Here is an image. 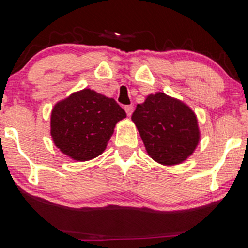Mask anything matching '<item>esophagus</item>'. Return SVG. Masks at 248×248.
Listing matches in <instances>:
<instances>
[{
  "label": "esophagus",
  "instance_id": "esophagus-1",
  "mask_svg": "<svg viewBox=\"0 0 248 248\" xmlns=\"http://www.w3.org/2000/svg\"><path fill=\"white\" fill-rule=\"evenodd\" d=\"M124 110H126V113H127V115L129 116H132V114H133V110H134V107L133 106H126L124 107Z\"/></svg>",
  "mask_w": 248,
  "mask_h": 248
}]
</instances>
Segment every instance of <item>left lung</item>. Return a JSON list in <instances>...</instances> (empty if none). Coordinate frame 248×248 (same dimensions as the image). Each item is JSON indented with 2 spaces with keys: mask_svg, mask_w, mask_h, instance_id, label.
<instances>
[{
  "mask_svg": "<svg viewBox=\"0 0 248 248\" xmlns=\"http://www.w3.org/2000/svg\"><path fill=\"white\" fill-rule=\"evenodd\" d=\"M148 155L163 166H176L191 156L201 139L195 112L178 99L157 92L149 94L134 110Z\"/></svg>",
  "mask_w": 248,
  "mask_h": 248,
  "instance_id": "obj_1",
  "label": "left lung"
}]
</instances>
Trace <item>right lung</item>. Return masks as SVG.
<instances>
[{"instance_id": "1", "label": "right lung", "mask_w": 248, "mask_h": 248, "mask_svg": "<svg viewBox=\"0 0 248 248\" xmlns=\"http://www.w3.org/2000/svg\"><path fill=\"white\" fill-rule=\"evenodd\" d=\"M124 118L126 112L114 99L84 88L55 105L50 133L62 154L84 162L105 152L115 124Z\"/></svg>"}]
</instances>
